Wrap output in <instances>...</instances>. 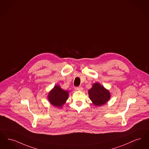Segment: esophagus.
Segmentation results:
<instances>
[{
  "mask_svg": "<svg viewBox=\"0 0 149 149\" xmlns=\"http://www.w3.org/2000/svg\"><path fill=\"white\" fill-rule=\"evenodd\" d=\"M75 89L77 91H82L83 90V88L81 86H78V87H75Z\"/></svg>",
  "mask_w": 149,
  "mask_h": 149,
  "instance_id": "34e87169",
  "label": "esophagus"
}]
</instances>
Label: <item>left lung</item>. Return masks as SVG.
Listing matches in <instances>:
<instances>
[{"mask_svg": "<svg viewBox=\"0 0 149 149\" xmlns=\"http://www.w3.org/2000/svg\"><path fill=\"white\" fill-rule=\"evenodd\" d=\"M88 95L92 103L97 106H101L106 104L110 100V92L99 83L93 84L88 90Z\"/></svg>", "mask_w": 149, "mask_h": 149, "instance_id": "left-lung-1", "label": "left lung"}]
</instances>
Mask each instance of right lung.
I'll use <instances>...</instances> for the list:
<instances>
[{"label":"right lung","mask_w":149,"mask_h":149,"mask_svg":"<svg viewBox=\"0 0 149 149\" xmlns=\"http://www.w3.org/2000/svg\"><path fill=\"white\" fill-rule=\"evenodd\" d=\"M68 97V92L62 89L58 85H56L49 92L48 99L53 106L61 108L65 103Z\"/></svg>","instance_id":"obj_1"}]
</instances>
